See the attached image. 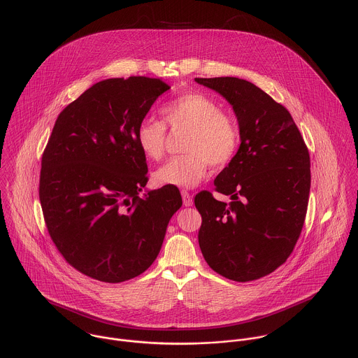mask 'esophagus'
Instances as JSON below:
<instances>
[{"label":"esophagus","mask_w":358,"mask_h":358,"mask_svg":"<svg viewBox=\"0 0 358 358\" xmlns=\"http://www.w3.org/2000/svg\"><path fill=\"white\" fill-rule=\"evenodd\" d=\"M182 200H183V205H185V206L193 205V197H192V194H190L189 192H186V190H182Z\"/></svg>","instance_id":"obj_1"}]
</instances>
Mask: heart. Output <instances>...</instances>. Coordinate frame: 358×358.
Here are the masks:
<instances>
[{"label":"heart","instance_id":"heart-1","mask_svg":"<svg viewBox=\"0 0 358 358\" xmlns=\"http://www.w3.org/2000/svg\"><path fill=\"white\" fill-rule=\"evenodd\" d=\"M164 122L172 131H187L185 155L176 157L154 172L158 186L194 187L209 166H227L240 149L241 131L237 120L222 111V106L203 92H187L161 108ZM145 120L136 129V143L143 155L158 161L165 154L166 127Z\"/></svg>","mask_w":358,"mask_h":358}]
</instances>
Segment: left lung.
<instances>
[{
  "instance_id": "obj_1",
  "label": "left lung",
  "mask_w": 358,
  "mask_h": 358,
  "mask_svg": "<svg viewBox=\"0 0 358 358\" xmlns=\"http://www.w3.org/2000/svg\"><path fill=\"white\" fill-rule=\"evenodd\" d=\"M234 108L241 145L194 204L201 213L199 244L209 267L238 282L262 278L292 254L306 217L310 155L289 111L250 81L196 78Z\"/></svg>"
}]
</instances>
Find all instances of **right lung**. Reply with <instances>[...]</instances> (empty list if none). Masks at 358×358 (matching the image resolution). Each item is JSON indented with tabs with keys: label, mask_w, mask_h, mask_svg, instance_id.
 <instances>
[{
	"label": "right lung",
	"mask_w": 358,
	"mask_h": 358,
	"mask_svg": "<svg viewBox=\"0 0 358 358\" xmlns=\"http://www.w3.org/2000/svg\"><path fill=\"white\" fill-rule=\"evenodd\" d=\"M171 87L159 78L104 80L59 114L41 158L38 196L47 230L80 273L117 284L146 271L182 206L179 189L146 186L136 129Z\"/></svg>",
	"instance_id": "add662e5"
}]
</instances>
